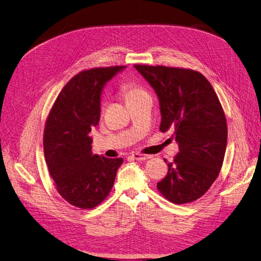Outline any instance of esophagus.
<instances>
[{
	"label": "esophagus",
	"instance_id": "34e87169",
	"mask_svg": "<svg viewBox=\"0 0 261 261\" xmlns=\"http://www.w3.org/2000/svg\"><path fill=\"white\" fill-rule=\"evenodd\" d=\"M132 158L135 160H147L151 158L150 154H144V153H139V152H133L132 153Z\"/></svg>",
	"mask_w": 261,
	"mask_h": 261
}]
</instances>
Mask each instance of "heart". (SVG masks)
<instances>
[{
  "mask_svg": "<svg viewBox=\"0 0 261 261\" xmlns=\"http://www.w3.org/2000/svg\"><path fill=\"white\" fill-rule=\"evenodd\" d=\"M142 92H144V91L142 89H139L138 87L134 86V84H128V86L125 87V96H126V98H127V100H128V98L133 97V96L142 93Z\"/></svg>",
  "mask_w": 261,
  "mask_h": 261,
  "instance_id": "1",
  "label": "heart"
}]
</instances>
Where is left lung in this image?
Returning a JSON list of instances; mask_svg holds the SVG:
<instances>
[{
	"mask_svg": "<svg viewBox=\"0 0 261 261\" xmlns=\"http://www.w3.org/2000/svg\"><path fill=\"white\" fill-rule=\"evenodd\" d=\"M156 92L160 130H172L179 153L157 183L167 200L185 204L198 200L216 180L227 145V124L220 100L198 71L164 66L135 65Z\"/></svg>",
	"mask_w": 261,
	"mask_h": 261,
	"instance_id": "1",
	"label": "left lung"
}]
</instances>
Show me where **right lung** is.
Segmentation results:
<instances>
[{
    "instance_id": "right-lung-1",
    "label": "right lung",
    "mask_w": 261,
    "mask_h": 261,
    "mask_svg": "<svg viewBox=\"0 0 261 261\" xmlns=\"http://www.w3.org/2000/svg\"><path fill=\"white\" fill-rule=\"evenodd\" d=\"M125 66L94 68L74 75L47 118L44 151L59 194L72 205L92 208L109 195L123 158L93 154L90 132L100 122L101 94Z\"/></svg>"
}]
</instances>
